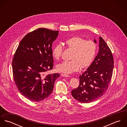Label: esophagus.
I'll list each match as a JSON object with an SVG mask.
<instances>
[{
  "label": "esophagus",
  "mask_w": 127,
  "mask_h": 127,
  "mask_svg": "<svg viewBox=\"0 0 127 127\" xmlns=\"http://www.w3.org/2000/svg\"><path fill=\"white\" fill-rule=\"evenodd\" d=\"M61 75H62V76L65 77H70V76L69 75L66 74H64V73H62L61 74Z\"/></svg>",
  "instance_id": "34e87169"
}]
</instances>
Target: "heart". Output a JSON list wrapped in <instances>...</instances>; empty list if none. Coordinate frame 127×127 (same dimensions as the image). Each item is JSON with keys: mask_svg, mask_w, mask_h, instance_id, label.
Returning a JSON list of instances; mask_svg holds the SVG:
<instances>
[{"mask_svg": "<svg viewBox=\"0 0 127 127\" xmlns=\"http://www.w3.org/2000/svg\"><path fill=\"white\" fill-rule=\"evenodd\" d=\"M64 44L67 49L72 51L71 60L64 61L57 66L61 72L69 74L77 71L81 67L84 68L91 65L97 52V45L91 40H86L81 36H73L67 39ZM63 47L61 43L56 44L52 49V55L56 60H59L62 56Z\"/></svg>", "mask_w": 127, "mask_h": 127, "instance_id": "b5f03b06", "label": "heart"}]
</instances>
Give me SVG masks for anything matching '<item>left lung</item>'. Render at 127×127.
I'll return each instance as SVG.
<instances>
[{
	"instance_id": "left-lung-1",
	"label": "left lung",
	"mask_w": 127,
	"mask_h": 127,
	"mask_svg": "<svg viewBox=\"0 0 127 127\" xmlns=\"http://www.w3.org/2000/svg\"><path fill=\"white\" fill-rule=\"evenodd\" d=\"M113 66L111 51L100 36L99 52L87 70L80 75L78 87L71 91L73 98L81 103H88L102 96L108 89Z\"/></svg>"
}]
</instances>
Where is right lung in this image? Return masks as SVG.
I'll list each match as a JSON object with an SVG mask.
<instances>
[{
    "mask_svg": "<svg viewBox=\"0 0 127 127\" xmlns=\"http://www.w3.org/2000/svg\"><path fill=\"white\" fill-rule=\"evenodd\" d=\"M59 31L40 28L21 39L14 54L12 69L16 85L20 93L32 101L39 102L52 92L59 73L45 75L53 66L52 43Z\"/></svg>",
    "mask_w": 127,
    "mask_h": 127,
    "instance_id": "right-lung-1",
    "label": "right lung"
}]
</instances>
